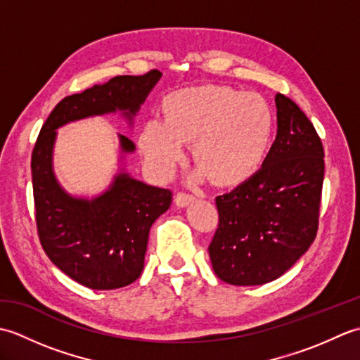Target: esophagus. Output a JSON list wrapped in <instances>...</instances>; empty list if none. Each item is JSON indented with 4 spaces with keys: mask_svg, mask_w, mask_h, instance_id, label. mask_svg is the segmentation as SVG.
<instances>
[{
    "mask_svg": "<svg viewBox=\"0 0 360 360\" xmlns=\"http://www.w3.org/2000/svg\"><path fill=\"white\" fill-rule=\"evenodd\" d=\"M193 201H195V196L184 193V192H179L174 196V204L178 205V207H187V205L192 204Z\"/></svg>",
    "mask_w": 360,
    "mask_h": 360,
    "instance_id": "obj_1",
    "label": "esophagus"
}]
</instances>
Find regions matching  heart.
I'll return each mask as SVG.
<instances>
[{
    "instance_id": "heart-1",
    "label": "heart",
    "mask_w": 360,
    "mask_h": 360,
    "mask_svg": "<svg viewBox=\"0 0 360 360\" xmlns=\"http://www.w3.org/2000/svg\"><path fill=\"white\" fill-rule=\"evenodd\" d=\"M164 112L165 119L145 122L137 139L158 178H170L176 172L186 158L187 141H195L196 160L219 184L248 179L263 164L274 116L262 96L226 86L187 88L165 98Z\"/></svg>"
}]
</instances>
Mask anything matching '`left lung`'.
I'll return each instance as SVG.
<instances>
[{"mask_svg": "<svg viewBox=\"0 0 360 360\" xmlns=\"http://www.w3.org/2000/svg\"><path fill=\"white\" fill-rule=\"evenodd\" d=\"M277 137L262 168L217 196L219 224L209 246L218 278L235 286L281 277L316 238L323 147L314 125L289 97L275 96Z\"/></svg>", "mask_w": 360, "mask_h": 360, "instance_id": "left-lung-1", "label": "left lung"}]
</instances>
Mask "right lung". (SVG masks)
I'll use <instances>...</instances> for the list:
<instances>
[{
  "label": "right lung",
  "mask_w": 360,
  "mask_h": 360,
  "mask_svg": "<svg viewBox=\"0 0 360 360\" xmlns=\"http://www.w3.org/2000/svg\"><path fill=\"white\" fill-rule=\"evenodd\" d=\"M162 72L117 75L103 85L65 97L38 134L32 151V187L40 243L51 262L80 285L117 289L139 278L153 223L172 204V192L119 170L96 198H79L60 186L53 173L57 129L70 122L120 112L129 125ZM122 155L136 150L119 134Z\"/></svg>",
  "instance_id": "right-lung-1"
}]
</instances>
